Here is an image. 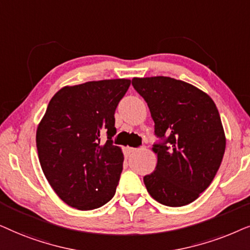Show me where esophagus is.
I'll return each instance as SVG.
<instances>
[{"label":"esophagus","instance_id":"34e87169","mask_svg":"<svg viewBox=\"0 0 250 250\" xmlns=\"http://www.w3.org/2000/svg\"><path fill=\"white\" fill-rule=\"evenodd\" d=\"M139 148H135V147H129V146H127L125 147V152H127V154H132V153L137 152Z\"/></svg>","mask_w":250,"mask_h":250}]
</instances>
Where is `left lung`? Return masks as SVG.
Listing matches in <instances>:
<instances>
[{"label": "left lung", "instance_id": "obj_1", "mask_svg": "<svg viewBox=\"0 0 250 250\" xmlns=\"http://www.w3.org/2000/svg\"><path fill=\"white\" fill-rule=\"evenodd\" d=\"M159 138L158 164L144 176L151 197L168 207L198 199L210 185L225 152V135L215 103L194 85L168 76L134 78Z\"/></svg>", "mask_w": 250, "mask_h": 250}]
</instances>
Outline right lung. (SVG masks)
Segmentation results:
<instances>
[{
	"mask_svg": "<svg viewBox=\"0 0 250 250\" xmlns=\"http://www.w3.org/2000/svg\"><path fill=\"white\" fill-rule=\"evenodd\" d=\"M130 80L64 86L50 101L36 131L40 164L53 191L79 210L102 207L114 197L123 154L112 137L114 113ZM108 138L105 143L101 138Z\"/></svg>",
	"mask_w": 250,
	"mask_h": 250,
	"instance_id": "right-lung-1",
	"label": "right lung"
}]
</instances>
